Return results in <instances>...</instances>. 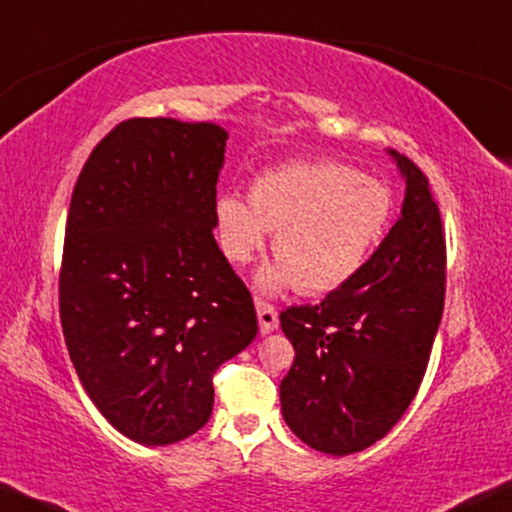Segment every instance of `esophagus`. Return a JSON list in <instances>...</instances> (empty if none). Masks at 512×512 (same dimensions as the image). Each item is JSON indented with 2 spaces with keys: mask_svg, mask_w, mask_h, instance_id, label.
Returning <instances> with one entry per match:
<instances>
[{
  "mask_svg": "<svg viewBox=\"0 0 512 512\" xmlns=\"http://www.w3.org/2000/svg\"><path fill=\"white\" fill-rule=\"evenodd\" d=\"M256 314L258 324H261V333H272L279 326V314L275 305L265 303V300H256Z\"/></svg>",
  "mask_w": 512,
  "mask_h": 512,
  "instance_id": "34e87169",
  "label": "esophagus"
}]
</instances>
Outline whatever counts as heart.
Returning <instances> with one entry per match:
<instances>
[{
	"instance_id": "b5f03b06",
	"label": "heart",
	"mask_w": 512,
	"mask_h": 512,
	"mask_svg": "<svg viewBox=\"0 0 512 512\" xmlns=\"http://www.w3.org/2000/svg\"><path fill=\"white\" fill-rule=\"evenodd\" d=\"M394 198L380 179L335 160L284 163L251 181L249 200L219 195L216 235L230 263H247L275 233L277 263L258 272L263 291L296 284L305 296L340 289L387 233Z\"/></svg>"
}]
</instances>
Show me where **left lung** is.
I'll return each instance as SVG.
<instances>
[{
	"label": "left lung",
	"mask_w": 512,
	"mask_h": 512,
	"mask_svg": "<svg viewBox=\"0 0 512 512\" xmlns=\"http://www.w3.org/2000/svg\"><path fill=\"white\" fill-rule=\"evenodd\" d=\"M405 200L375 254L317 305L279 314L293 366L279 384L289 429L314 450L345 457L387 436L429 366L445 305V233L429 179L389 151Z\"/></svg>",
	"instance_id": "obj_1"
}]
</instances>
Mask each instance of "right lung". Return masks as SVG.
<instances>
[{
  "mask_svg": "<svg viewBox=\"0 0 512 512\" xmlns=\"http://www.w3.org/2000/svg\"><path fill=\"white\" fill-rule=\"evenodd\" d=\"M228 132L130 118L90 153L69 202L60 321L76 375L139 445L207 424L212 377L258 333L251 293L214 240Z\"/></svg>",
  "mask_w": 512,
  "mask_h": 512,
  "instance_id": "obj_1",
  "label": "right lung"
}]
</instances>
